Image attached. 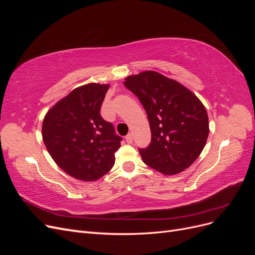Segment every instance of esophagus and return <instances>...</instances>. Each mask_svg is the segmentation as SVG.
I'll list each match as a JSON object with an SVG mask.
<instances>
[{
	"label": "esophagus",
	"mask_w": 255,
	"mask_h": 255,
	"mask_svg": "<svg viewBox=\"0 0 255 255\" xmlns=\"http://www.w3.org/2000/svg\"><path fill=\"white\" fill-rule=\"evenodd\" d=\"M126 140H127L128 143H132V142H133V135L130 134V133L128 134L127 137H126Z\"/></svg>",
	"instance_id": "obj_1"
}]
</instances>
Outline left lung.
<instances>
[{"label": "left lung", "mask_w": 255, "mask_h": 255, "mask_svg": "<svg viewBox=\"0 0 255 255\" xmlns=\"http://www.w3.org/2000/svg\"><path fill=\"white\" fill-rule=\"evenodd\" d=\"M123 84L139 99L149 119L151 143L139 149L143 163L165 175L184 171L201 154L210 132L202 102L155 71L129 75Z\"/></svg>", "instance_id": "1"}]
</instances>
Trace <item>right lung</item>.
Returning <instances> with one entry per match:
<instances>
[{"mask_svg": "<svg viewBox=\"0 0 255 255\" xmlns=\"http://www.w3.org/2000/svg\"><path fill=\"white\" fill-rule=\"evenodd\" d=\"M109 84L90 83L73 89L45 114L42 139L59 168L74 179L97 181L115 164L122 138L100 110Z\"/></svg>", "mask_w": 255, "mask_h": 255, "instance_id": "add662e5", "label": "right lung"}]
</instances>
